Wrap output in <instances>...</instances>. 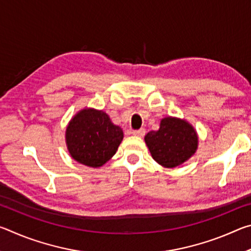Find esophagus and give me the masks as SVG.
Listing matches in <instances>:
<instances>
[{"mask_svg": "<svg viewBox=\"0 0 251 251\" xmlns=\"http://www.w3.org/2000/svg\"><path fill=\"white\" fill-rule=\"evenodd\" d=\"M145 133H146V130L144 129V128H141V129H138V130H133V131H131V134L135 135V136H139V137H143V136L145 135Z\"/></svg>", "mask_w": 251, "mask_h": 251, "instance_id": "34e87169", "label": "esophagus"}]
</instances>
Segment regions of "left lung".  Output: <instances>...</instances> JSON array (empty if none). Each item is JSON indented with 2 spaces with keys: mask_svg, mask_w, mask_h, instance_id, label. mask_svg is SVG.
Instances as JSON below:
<instances>
[{
  "mask_svg": "<svg viewBox=\"0 0 251 251\" xmlns=\"http://www.w3.org/2000/svg\"><path fill=\"white\" fill-rule=\"evenodd\" d=\"M145 143L155 161L166 168H174L196 152L198 136L185 120L165 117L158 130H151L145 136Z\"/></svg>",
  "mask_w": 251,
  "mask_h": 251,
  "instance_id": "8db88e82",
  "label": "left lung"
}]
</instances>
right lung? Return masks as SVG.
<instances>
[{
    "instance_id": "add662e5",
    "label": "right lung",
    "mask_w": 251,
    "mask_h": 251,
    "mask_svg": "<svg viewBox=\"0 0 251 251\" xmlns=\"http://www.w3.org/2000/svg\"><path fill=\"white\" fill-rule=\"evenodd\" d=\"M124 134L103 110L84 108L66 127L65 139L70 155L79 164L97 168L115 155Z\"/></svg>"
}]
</instances>
